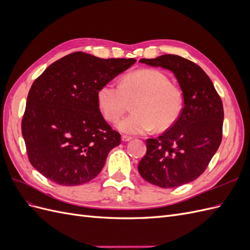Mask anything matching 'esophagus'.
Wrapping results in <instances>:
<instances>
[{
    "label": "esophagus",
    "instance_id": "esophagus-1",
    "mask_svg": "<svg viewBox=\"0 0 250 250\" xmlns=\"http://www.w3.org/2000/svg\"><path fill=\"white\" fill-rule=\"evenodd\" d=\"M131 140H132V138L129 137V135H122V141L123 142H129Z\"/></svg>",
    "mask_w": 250,
    "mask_h": 250
}]
</instances>
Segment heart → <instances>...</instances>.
<instances>
[{
  "mask_svg": "<svg viewBox=\"0 0 250 250\" xmlns=\"http://www.w3.org/2000/svg\"><path fill=\"white\" fill-rule=\"evenodd\" d=\"M97 102L103 117L116 122L132 105L131 115L119 121L117 128L127 134H145L153 129L165 131L177 122L184 108L180 89L160 71L141 70L127 74L120 85L103 84L97 92Z\"/></svg>",
  "mask_w": 250,
  "mask_h": 250,
  "instance_id": "obj_1",
  "label": "heart"
}]
</instances>
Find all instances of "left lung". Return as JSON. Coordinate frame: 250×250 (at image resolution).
Returning <instances> with one entry per match:
<instances>
[{
    "mask_svg": "<svg viewBox=\"0 0 250 250\" xmlns=\"http://www.w3.org/2000/svg\"><path fill=\"white\" fill-rule=\"evenodd\" d=\"M141 63L171 71L183 90L177 122L156 139H148L139 173L148 183L176 188L191 183L208 167L222 140L224 111L213 82L199 65L177 55L142 58Z\"/></svg>",
    "mask_w": 250,
    "mask_h": 250,
    "instance_id": "left-lung-1",
    "label": "left lung"
}]
</instances>
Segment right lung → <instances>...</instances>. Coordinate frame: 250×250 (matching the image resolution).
Wrapping results in <instances>:
<instances>
[{
    "instance_id": "1",
    "label": "right lung",
    "mask_w": 250,
    "mask_h": 250,
    "mask_svg": "<svg viewBox=\"0 0 250 250\" xmlns=\"http://www.w3.org/2000/svg\"><path fill=\"white\" fill-rule=\"evenodd\" d=\"M137 62L75 52L49 65L30 88L21 121L29 161L60 186L95 178L121 135L104 120L97 92Z\"/></svg>"
}]
</instances>
